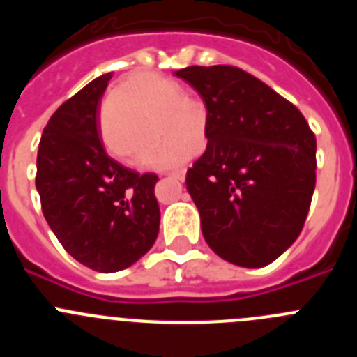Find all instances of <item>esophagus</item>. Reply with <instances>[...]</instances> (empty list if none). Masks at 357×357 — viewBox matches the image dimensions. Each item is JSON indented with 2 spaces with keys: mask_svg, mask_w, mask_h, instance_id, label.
I'll list each match as a JSON object with an SVG mask.
<instances>
[{
  "mask_svg": "<svg viewBox=\"0 0 357 357\" xmlns=\"http://www.w3.org/2000/svg\"><path fill=\"white\" fill-rule=\"evenodd\" d=\"M168 175L173 176V178H176V181L184 182V178H185V169H175V172L168 173Z\"/></svg>",
  "mask_w": 357,
  "mask_h": 357,
  "instance_id": "esophagus-1",
  "label": "esophagus"
}]
</instances>
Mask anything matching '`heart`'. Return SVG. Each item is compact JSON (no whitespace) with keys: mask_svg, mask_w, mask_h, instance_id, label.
Masks as SVG:
<instances>
[{"mask_svg":"<svg viewBox=\"0 0 357 357\" xmlns=\"http://www.w3.org/2000/svg\"><path fill=\"white\" fill-rule=\"evenodd\" d=\"M184 93L176 84L157 75H132L112 91L102 112L105 146L121 160L137 159L141 151L160 139L159 121L172 137L162 148L144 155L157 168L185 162L200 148L206 130V112L193 102H181Z\"/></svg>","mask_w":357,"mask_h":357,"instance_id":"obj_1","label":"heart"}]
</instances>
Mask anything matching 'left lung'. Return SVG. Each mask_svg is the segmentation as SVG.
<instances>
[{"mask_svg": "<svg viewBox=\"0 0 357 357\" xmlns=\"http://www.w3.org/2000/svg\"><path fill=\"white\" fill-rule=\"evenodd\" d=\"M175 75L207 109V148L185 175L202 234L229 263L266 266L304 227L317 137L301 110L243 69L189 66Z\"/></svg>", "mask_w": 357, "mask_h": 357, "instance_id": "left-lung-1", "label": "left lung"}]
</instances>
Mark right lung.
<instances>
[{
    "mask_svg": "<svg viewBox=\"0 0 357 357\" xmlns=\"http://www.w3.org/2000/svg\"><path fill=\"white\" fill-rule=\"evenodd\" d=\"M112 73L62 103L44 127L36 188L53 234L84 266L112 273L132 266L155 243L159 176L125 168L107 155L100 103Z\"/></svg>",
    "mask_w": 357,
    "mask_h": 357,
    "instance_id": "obj_1",
    "label": "right lung"
}]
</instances>
